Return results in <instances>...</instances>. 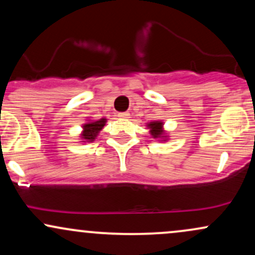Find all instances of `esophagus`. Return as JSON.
<instances>
[{
	"label": "esophagus",
	"instance_id": "1",
	"mask_svg": "<svg viewBox=\"0 0 255 255\" xmlns=\"http://www.w3.org/2000/svg\"><path fill=\"white\" fill-rule=\"evenodd\" d=\"M129 113H127V111H126V113H119L118 114V118H120V119H125V120H127V119H129Z\"/></svg>",
	"mask_w": 255,
	"mask_h": 255
}]
</instances>
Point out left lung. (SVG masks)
Returning a JSON list of instances; mask_svg holds the SVG:
<instances>
[{"label":"left lung","instance_id":"obj_1","mask_svg":"<svg viewBox=\"0 0 255 255\" xmlns=\"http://www.w3.org/2000/svg\"><path fill=\"white\" fill-rule=\"evenodd\" d=\"M146 127L150 129V134L153 139H157L158 141H166V140H169L168 133L164 129V122L163 121H151L146 125Z\"/></svg>","mask_w":255,"mask_h":255}]
</instances>
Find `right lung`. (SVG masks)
Instances as JSON below:
<instances>
[{"instance_id": "right-lung-1", "label": "right lung", "mask_w": 255, "mask_h": 255, "mask_svg": "<svg viewBox=\"0 0 255 255\" xmlns=\"http://www.w3.org/2000/svg\"><path fill=\"white\" fill-rule=\"evenodd\" d=\"M107 124V119L103 118L101 120H87L83 125V130L80 134V142H93L96 137L98 136L99 131L103 129Z\"/></svg>"}]
</instances>
